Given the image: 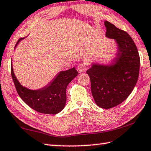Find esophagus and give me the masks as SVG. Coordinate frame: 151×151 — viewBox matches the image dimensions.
Wrapping results in <instances>:
<instances>
[{"label":"esophagus","instance_id":"obj_1","mask_svg":"<svg viewBox=\"0 0 151 151\" xmlns=\"http://www.w3.org/2000/svg\"><path fill=\"white\" fill-rule=\"evenodd\" d=\"M86 66L83 64V63H80L78 65V70L80 72H83L86 70Z\"/></svg>","mask_w":151,"mask_h":151}]
</instances>
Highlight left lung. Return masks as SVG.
I'll list each match as a JSON object with an SVG mask.
<instances>
[{"mask_svg": "<svg viewBox=\"0 0 151 151\" xmlns=\"http://www.w3.org/2000/svg\"><path fill=\"white\" fill-rule=\"evenodd\" d=\"M104 24L106 36L115 39L118 44V57L112 65L94 64L86 72L96 104L110 109L125 101L133 90L139 78L140 57L134 41L125 31L107 20Z\"/></svg>", "mask_w": 151, "mask_h": 151, "instance_id": "left-lung-1", "label": "left lung"}]
</instances>
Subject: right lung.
Returning <instances> with one entry per match:
<instances>
[{
    "mask_svg": "<svg viewBox=\"0 0 151 151\" xmlns=\"http://www.w3.org/2000/svg\"><path fill=\"white\" fill-rule=\"evenodd\" d=\"M22 38L18 40L15 47ZM75 68L61 71L48 86L38 90H30L18 82L11 64V76L16 89L22 101L32 109L44 114L55 115L65 107L66 88L70 81L78 76Z\"/></svg>",
    "mask_w": 151,
    "mask_h": 151,
    "instance_id": "obj_1",
    "label": "right lung"
}]
</instances>
